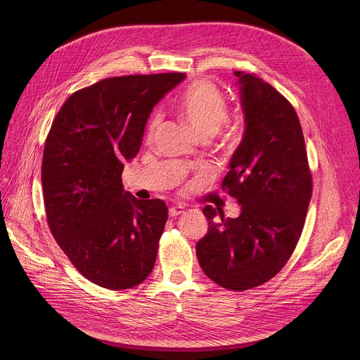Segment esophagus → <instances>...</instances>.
I'll return each instance as SVG.
<instances>
[{"mask_svg":"<svg viewBox=\"0 0 360 360\" xmlns=\"http://www.w3.org/2000/svg\"><path fill=\"white\" fill-rule=\"evenodd\" d=\"M182 213H184V207H181V205L170 207V209H169V216H170V217H176V216H181Z\"/></svg>","mask_w":360,"mask_h":360,"instance_id":"1","label":"esophagus"}]
</instances>
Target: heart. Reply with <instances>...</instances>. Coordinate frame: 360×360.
<instances>
[{
	"label": "heart",
	"instance_id": "1",
	"mask_svg": "<svg viewBox=\"0 0 360 360\" xmlns=\"http://www.w3.org/2000/svg\"><path fill=\"white\" fill-rule=\"evenodd\" d=\"M179 110L185 122L207 140L213 137L228 118V102L223 93L210 82H195L188 87L179 101ZM160 117L155 115L148 125V136L155 132Z\"/></svg>",
	"mask_w": 360,
	"mask_h": 360
}]
</instances>
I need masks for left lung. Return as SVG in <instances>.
<instances>
[{"label": "left lung", "mask_w": 360, "mask_h": 360, "mask_svg": "<svg viewBox=\"0 0 360 360\" xmlns=\"http://www.w3.org/2000/svg\"><path fill=\"white\" fill-rule=\"evenodd\" d=\"M235 75L245 132L221 188L240 204V214L224 219L219 209L205 205L209 231L195 250L207 277L240 292L273 278L293 254L305 224L312 176L290 102L252 74Z\"/></svg>", "instance_id": "8db88e82"}]
</instances>
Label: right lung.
<instances>
[{
    "label": "right lung",
    "instance_id": "right-lung-1",
    "mask_svg": "<svg viewBox=\"0 0 360 360\" xmlns=\"http://www.w3.org/2000/svg\"><path fill=\"white\" fill-rule=\"evenodd\" d=\"M184 72L110 77L77 90L52 122L42 160L44 202L60 248L87 280L131 289L155 267L167 207L124 191L151 110Z\"/></svg>",
    "mask_w": 360,
    "mask_h": 360
}]
</instances>
